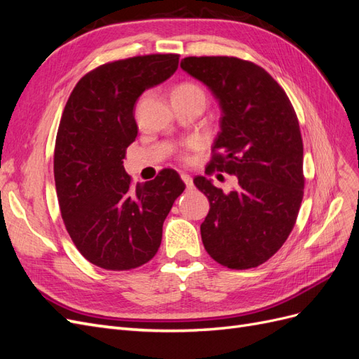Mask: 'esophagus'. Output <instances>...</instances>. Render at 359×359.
I'll list each match as a JSON object with an SVG mask.
<instances>
[{"instance_id":"34e87169","label":"esophagus","mask_w":359,"mask_h":359,"mask_svg":"<svg viewBox=\"0 0 359 359\" xmlns=\"http://www.w3.org/2000/svg\"><path fill=\"white\" fill-rule=\"evenodd\" d=\"M181 180L184 181V184H186L187 189H193V178L189 175V173H181Z\"/></svg>"}]
</instances>
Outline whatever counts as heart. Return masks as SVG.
<instances>
[{
  "mask_svg": "<svg viewBox=\"0 0 359 359\" xmlns=\"http://www.w3.org/2000/svg\"><path fill=\"white\" fill-rule=\"evenodd\" d=\"M172 95H201L205 99V91L196 83L182 82V83L177 85L175 88H173Z\"/></svg>",
  "mask_w": 359,
  "mask_h": 359,
  "instance_id": "b5f03b06",
  "label": "heart"
}]
</instances>
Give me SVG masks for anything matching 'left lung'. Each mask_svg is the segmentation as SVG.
Returning a JSON list of instances; mask_svg holds the SVG:
<instances>
[{
  "mask_svg": "<svg viewBox=\"0 0 359 359\" xmlns=\"http://www.w3.org/2000/svg\"><path fill=\"white\" fill-rule=\"evenodd\" d=\"M181 69L203 82L222 107L220 132L206 173L214 169L238 178L223 193L196 177L210 201L201 224L208 255L223 266L262 265L285 244L304 196L302 137L285 90L255 62L235 57H187Z\"/></svg>",
  "mask_w": 359,
  "mask_h": 359,
  "instance_id": "left-lung-1",
  "label": "left lung"
}]
</instances>
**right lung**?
<instances>
[{
  "label": "right lung",
  "mask_w": 359,
  "mask_h": 359,
  "mask_svg": "<svg viewBox=\"0 0 359 359\" xmlns=\"http://www.w3.org/2000/svg\"><path fill=\"white\" fill-rule=\"evenodd\" d=\"M177 53H153L103 64L76 83L60 121L53 175L61 217L81 255L103 269L147 264L161 244L163 222L186 189L163 169L132 184L123 160L135 142L136 100L178 69Z\"/></svg>",
  "instance_id": "obj_1"
}]
</instances>
